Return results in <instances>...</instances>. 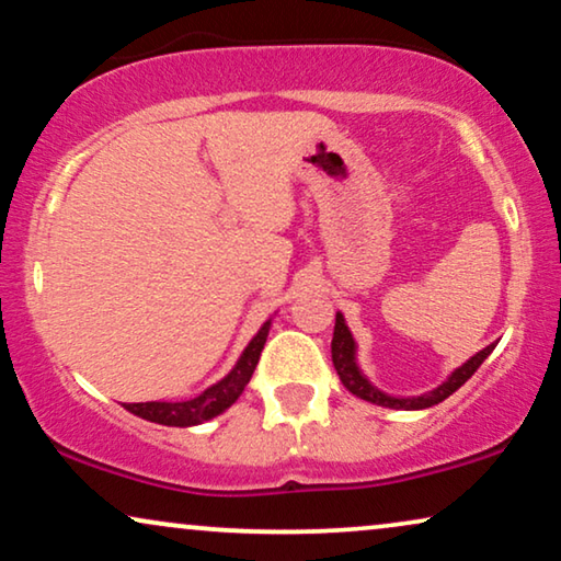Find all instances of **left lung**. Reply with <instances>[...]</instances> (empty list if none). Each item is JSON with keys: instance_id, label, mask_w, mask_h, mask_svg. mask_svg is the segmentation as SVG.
Masks as SVG:
<instances>
[{"instance_id": "left-lung-1", "label": "left lung", "mask_w": 561, "mask_h": 561, "mask_svg": "<svg viewBox=\"0 0 561 561\" xmlns=\"http://www.w3.org/2000/svg\"><path fill=\"white\" fill-rule=\"evenodd\" d=\"M495 343L484 346L482 351H477L474 356H469L461 367L451 371L449 377L444 379L442 385L433 387V390L423 392V394H413V398H398V394H387L369 382V377L364 375L362 367H358V346L354 333L346 325V318L343 312H335V328H333V341H331V356H333V367L339 371L343 387L356 398L371 402V405H382V408H392V410H425L444 402L449 394L459 390L461 385L467 382L469 377L480 369V364L492 354Z\"/></svg>"}]
</instances>
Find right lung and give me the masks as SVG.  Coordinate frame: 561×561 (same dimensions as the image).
I'll use <instances>...</instances> for the list:
<instances>
[{"mask_svg": "<svg viewBox=\"0 0 561 561\" xmlns=\"http://www.w3.org/2000/svg\"><path fill=\"white\" fill-rule=\"evenodd\" d=\"M268 328H272V318L266 320L264 325L259 328L256 335L249 341V346L243 348V354L238 356L233 369L228 371L226 377L218 379V382L207 387L197 394V398L190 400H151V402H125V410L133 415L144 417V421L159 423V425H176V428H190V425H199L213 421L226 413V410L233 405V402L241 398L245 385L251 382L253 369H256L261 348H264Z\"/></svg>", "mask_w": 561, "mask_h": 561, "instance_id": "obj_1", "label": "right lung"}]
</instances>
